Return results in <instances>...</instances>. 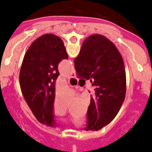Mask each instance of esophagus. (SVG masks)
Masks as SVG:
<instances>
[{
  "label": "esophagus",
  "mask_w": 152,
  "mask_h": 152,
  "mask_svg": "<svg viewBox=\"0 0 152 152\" xmlns=\"http://www.w3.org/2000/svg\"><path fill=\"white\" fill-rule=\"evenodd\" d=\"M69 78H76V73H75V72L72 71L71 73L69 74Z\"/></svg>",
  "instance_id": "34e87169"
}]
</instances>
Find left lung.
<instances>
[{"instance_id": "obj_1", "label": "left lung", "mask_w": 152, "mask_h": 152, "mask_svg": "<svg viewBox=\"0 0 152 152\" xmlns=\"http://www.w3.org/2000/svg\"><path fill=\"white\" fill-rule=\"evenodd\" d=\"M68 59L64 42L53 34L42 35L32 42L23 60L20 85L25 101L39 122L57 126L53 116L55 80L58 64Z\"/></svg>"}]
</instances>
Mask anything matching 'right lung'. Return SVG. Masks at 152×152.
<instances>
[{
  "label": "right lung",
  "mask_w": 152,
  "mask_h": 152,
  "mask_svg": "<svg viewBox=\"0 0 152 152\" xmlns=\"http://www.w3.org/2000/svg\"><path fill=\"white\" fill-rule=\"evenodd\" d=\"M74 64L79 78L94 80L85 130L98 131L114 119L125 100L126 74L122 57L112 42L95 34L84 40Z\"/></svg>",
  "instance_id": "obj_1"
}]
</instances>
